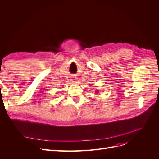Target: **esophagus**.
Segmentation results:
<instances>
[{"label":"esophagus","instance_id":"esophagus-1","mask_svg":"<svg viewBox=\"0 0 159 159\" xmlns=\"http://www.w3.org/2000/svg\"><path fill=\"white\" fill-rule=\"evenodd\" d=\"M71 80L73 81H75L77 80V78H76L75 75H72L71 76Z\"/></svg>","mask_w":159,"mask_h":159}]
</instances>
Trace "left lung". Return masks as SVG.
<instances>
[{"label":"left lung","mask_w":159,"mask_h":159,"mask_svg":"<svg viewBox=\"0 0 159 159\" xmlns=\"http://www.w3.org/2000/svg\"><path fill=\"white\" fill-rule=\"evenodd\" d=\"M95 93H97V92H95Z\"/></svg>","instance_id":"8db88e82"}]
</instances>
